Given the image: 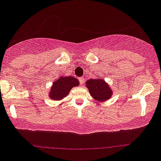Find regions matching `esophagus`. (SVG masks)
I'll return each mask as SVG.
<instances>
[{
    "label": "esophagus",
    "instance_id": "esophagus-1",
    "mask_svg": "<svg viewBox=\"0 0 161 161\" xmlns=\"http://www.w3.org/2000/svg\"><path fill=\"white\" fill-rule=\"evenodd\" d=\"M79 83H80V85H83V83H84V78H82V77L79 78Z\"/></svg>",
    "mask_w": 161,
    "mask_h": 161
}]
</instances>
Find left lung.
I'll use <instances>...</instances> for the list:
<instances>
[{"label":"left lung","mask_w":161,"mask_h":161,"mask_svg":"<svg viewBox=\"0 0 161 161\" xmlns=\"http://www.w3.org/2000/svg\"><path fill=\"white\" fill-rule=\"evenodd\" d=\"M86 87L91 96L99 101L106 100L112 95L110 89L103 79H89L86 82Z\"/></svg>","instance_id":"left-lung-1"}]
</instances>
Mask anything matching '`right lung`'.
Returning <instances> with one entry per match:
<instances>
[{
	"mask_svg": "<svg viewBox=\"0 0 161 161\" xmlns=\"http://www.w3.org/2000/svg\"><path fill=\"white\" fill-rule=\"evenodd\" d=\"M79 84L78 79L72 76L59 78L58 80L53 83L49 95L50 98L54 100L62 99L69 94L72 87L79 86Z\"/></svg>",
	"mask_w": 161,
	"mask_h": 161,
	"instance_id": "right-lung-1",
	"label": "right lung"
}]
</instances>
